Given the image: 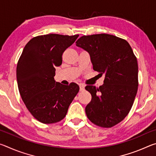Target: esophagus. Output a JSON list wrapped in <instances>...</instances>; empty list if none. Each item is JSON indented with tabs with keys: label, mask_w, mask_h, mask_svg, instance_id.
<instances>
[{
	"label": "esophagus",
	"mask_w": 156,
	"mask_h": 156,
	"mask_svg": "<svg viewBox=\"0 0 156 156\" xmlns=\"http://www.w3.org/2000/svg\"><path fill=\"white\" fill-rule=\"evenodd\" d=\"M80 91H83L84 89V85L83 84H80Z\"/></svg>",
	"instance_id": "1"
}]
</instances>
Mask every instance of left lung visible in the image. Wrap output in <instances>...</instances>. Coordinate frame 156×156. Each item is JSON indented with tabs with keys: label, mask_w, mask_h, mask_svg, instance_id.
<instances>
[{
	"label": "left lung",
	"mask_w": 156,
	"mask_h": 156,
	"mask_svg": "<svg viewBox=\"0 0 156 156\" xmlns=\"http://www.w3.org/2000/svg\"><path fill=\"white\" fill-rule=\"evenodd\" d=\"M76 46L90 56L95 71L105 74L104 84L86 86L91 100L85 112L95 125L109 128L120 122L130 112L138 91L137 58L127 41L107 34L83 36Z\"/></svg>",
	"instance_id": "8db88e82"
}]
</instances>
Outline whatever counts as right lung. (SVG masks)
<instances>
[{"label":"right lung","instance_id":"1","mask_svg":"<svg viewBox=\"0 0 156 156\" xmlns=\"http://www.w3.org/2000/svg\"><path fill=\"white\" fill-rule=\"evenodd\" d=\"M79 35L47 34L34 37L24 47L18 60L16 78L23 101L39 122L52 124L65 117L79 91L77 84L64 85L54 80L62 55Z\"/></svg>","mask_w":156,"mask_h":156}]
</instances>
